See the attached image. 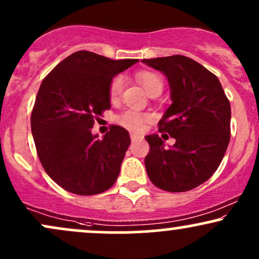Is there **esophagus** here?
I'll list each match as a JSON object with an SVG mask.
<instances>
[{
    "label": "esophagus",
    "mask_w": 259,
    "mask_h": 259,
    "mask_svg": "<svg viewBox=\"0 0 259 259\" xmlns=\"http://www.w3.org/2000/svg\"><path fill=\"white\" fill-rule=\"evenodd\" d=\"M141 138V136L139 135V134H135V133H132L130 134V139H132V141H136V140Z\"/></svg>",
    "instance_id": "esophagus-1"
}]
</instances>
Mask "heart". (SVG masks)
<instances>
[{
  "instance_id": "obj_1",
  "label": "heart",
  "mask_w": 259,
  "mask_h": 259,
  "mask_svg": "<svg viewBox=\"0 0 259 259\" xmlns=\"http://www.w3.org/2000/svg\"><path fill=\"white\" fill-rule=\"evenodd\" d=\"M135 78L140 84H141L142 88L145 89V91L147 92L148 96L152 95L153 92H159L160 94L163 90V79L160 78V75H158L157 73L145 70V72L136 73ZM121 91H123V79H121V76H115V78L112 79L111 84H109V100H111L112 102L117 101L120 97ZM150 119L151 117L148 114L132 111V109H127V111L123 112L117 117V121L120 125H123L129 130H133V132H139V130H141L144 124Z\"/></svg>"
}]
</instances>
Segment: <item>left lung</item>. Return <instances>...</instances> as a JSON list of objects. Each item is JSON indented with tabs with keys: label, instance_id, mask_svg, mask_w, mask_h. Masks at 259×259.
<instances>
[{
	"label": "left lung",
	"instance_id": "obj_1",
	"mask_svg": "<svg viewBox=\"0 0 259 259\" xmlns=\"http://www.w3.org/2000/svg\"><path fill=\"white\" fill-rule=\"evenodd\" d=\"M167 76L171 105L158 123L175 139L171 147L147 135L145 167L153 185L169 192L195 189L214 174L230 141L231 108L221 81L203 65L181 55L142 59Z\"/></svg>",
	"mask_w": 259,
	"mask_h": 259
}]
</instances>
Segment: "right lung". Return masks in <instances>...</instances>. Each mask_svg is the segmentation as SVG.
Returning <instances> with one entry per match:
<instances>
[{"instance_id":"right-lung-1","label":"right lung","mask_w":259,"mask_h":259,"mask_svg":"<svg viewBox=\"0 0 259 259\" xmlns=\"http://www.w3.org/2000/svg\"><path fill=\"white\" fill-rule=\"evenodd\" d=\"M138 59H109L89 51L68 56L41 82L31 112V133L49 177L75 195L105 192L117 180L130 145L119 125L99 139L95 119L111 108L113 76Z\"/></svg>"}]
</instances>
